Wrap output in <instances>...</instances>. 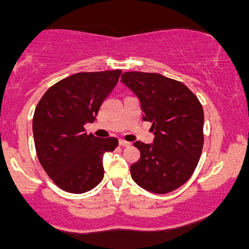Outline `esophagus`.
<instances>
[{"mask_svg": "<svg viewBox=\"0 0 249 249\" xmlns=\"http://www.w3.org/2000/svg\"><path fill=\"white\" fill-rule=\"evenodd\" d=\"M119 145H121V146H130L131 142H128L126 141H123V139H121V141H119Z\"/></svg>", "mask_w": 249, "mask_h": 249, "instance_id": "1", "label": "esophagus"}]
</instances>
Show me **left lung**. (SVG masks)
Segmentation results:
<instances>
[{
    "label": "left lung",
    "instance_id": "left-lung-1",
    "mask_svg": "<svg viewBox=\"0 0 249 249\" xmlns=\"http://www.w3.org/2000/svg\"><path fill=\"white\" fill-rule=\"evenodd\" d=\"M121 81L139 98L154 133L153 144H133L141 159L131 165V177L152 193L172 192L191 178L201 156L202 105L186 85L159 73L128 71Z\"/></svg>",
    "mask_w": 249,
    "mask_h": 249
}]
</instances>
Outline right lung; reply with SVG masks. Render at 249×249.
I'll return each instance as SVG.
<instances>
[{
	"instance_id": "obj_1",
	"label": "right lung",
	"mask_w": 249,
	"mask_h": 249,
	"mask_svg": "<svg viewBox=\"0 0 249 249\" xmlns=\"http://www.w3.org/2000/svg\"><path fill=\"white\" fill-rule=\"evenodd\" d=\"M122 70L78 72L57 82L39 99L33 118L36 153L51 180L70 193L92 190L104 177L103 156L118 146L115 137L85 132L116 87Z\"/></svg>"
}]
</instances>
